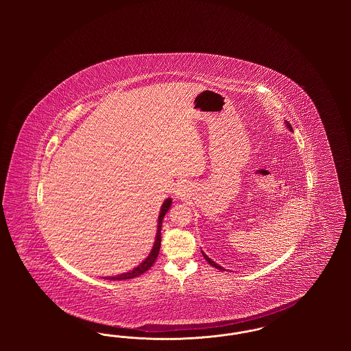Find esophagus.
Instances as JSON below:
<instances>
[{
    "label": "esophagus",
    "instance_id": "34e87169",
    "mask_svg": "<svg viewBox=\"0 0 351 351\" xmlns=\"http://www.w3.org/2000/svg\"><path fill=\"white\" fill-rule=\"evenodd\" d=\"M182 191H183V189H178V195H182Z\"/></svg>",
    "mask_w": 351,
    "mask_h": 351
}]
</instances>
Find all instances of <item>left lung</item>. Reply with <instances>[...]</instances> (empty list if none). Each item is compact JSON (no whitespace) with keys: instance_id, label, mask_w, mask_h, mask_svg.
<instances>
[{"instance_id":"8db88e82","label":"left lung","mask_w":351,"mask_h":351,"mask_svg":"<svg viewBox=\"0 0 351 351\" xmlns=\"http://www.w3.org/2000/svg\"><path fill=\"white\" fill-rule=\"evenodd\" d=\"M285 125H287V128H288L289 130H292V126H291V125H289L288 122H285ZM201 252H202V256H204V259H205V261H206V262H208V263H209L210 266H213V267H216L217 268V269H221V271H223V268L221 267L219 265H217L216 262H213V261H212V259H210V258H209V256H208V255H206V254H205L204 251L201 250Z\"/></svg>"}]
</instances>
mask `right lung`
I'll use <instances>...</instances> for the list:
<instances>
[{"label": "right lung", "mask_w": 351, "mask_h": 351, "mask_svg": "<svg viewBox=\"0 0 351 351\" xmlns=\"http://www.w3.org/2000/svg\"><path fill=\"white\" fill-rule=\"evenodd\" d=\"M171 204L172 200L167 199V200L163 202L162 208H160V213H159V218H158V230H156V237H155V242H154V246L151 249L149 256L138 266V267L134 268L133 271H129V272H125V274H121L117 276H109V278H105L108 280H128V279H133L136 278L142 274H145L149 268L154 265V262L156 261L158 258V254L160 250V241H162V237H160V232H162V222H163V218L166 216V213L168 212V209L171 208Z\"/></svg>", "instance_id": "add662e5"}]
</instances>
